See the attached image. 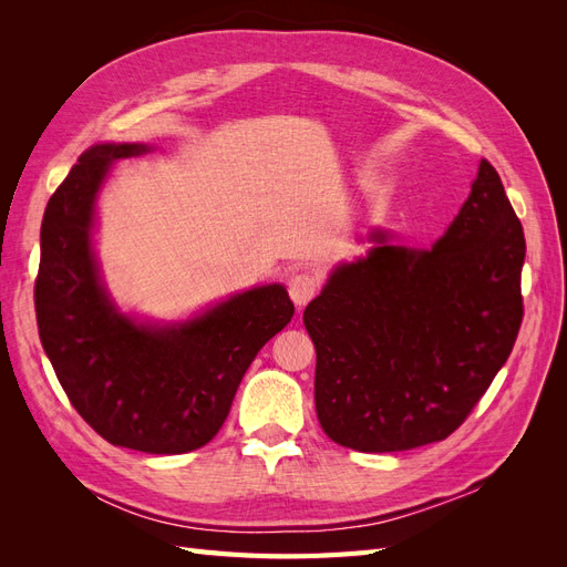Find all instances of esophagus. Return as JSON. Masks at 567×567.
Listing matches in <instances>:
<instances>
[{"label": "esophagus", "instance_id": "34e87169", "mask_svg": "<svg viewBox=\"0 0 567 567\" xmlns=\"http://www.w3.org/2000/svg\"><path fill=\"white\" fill-rule=\"evenodd\" d=\"M317 290H319V277H317V274L307 271V269L290 274L288 293H290V298H293V302L298 307H305L307 302H310L315 298Z\"/></svg>", "mask_w": 567, "mask_h": 567}]
</instances>
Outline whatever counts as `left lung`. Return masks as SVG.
Wrapping results in <instances>:
<instances>
[{
  "label": "left lung",
  "mask_w": 567,
  "mask_h": 567,
  "mask_svg": "<svg viewBox=\"0 0 567 567\" xmlns=\"http://www.w3.org/2000/svg\"><path fill=\"white\" fill-rule=\"evenodd\" d=\"M342 265L305 307L323 433L357 452L450 437L508 359L523 323L525 236L483 158L431 250L388 246Z\"/></svg>",
  "instance_id": "obj_1"
}]
</instances>
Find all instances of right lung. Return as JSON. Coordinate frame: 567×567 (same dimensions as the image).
I'll return each instance as SVG.
<instances>
[{
    "label": "right lung",
    "mask_w": 567,
    "mask_h": 567,
    "mask_svg": "<svg viewBox=\"0 0 567 567\" xmlns=\"http://www.w3.org/2000/svg\"><path fill=\"white\" fill-rule=\"evenodd\" d=\"M144 151V144L92 146L49 198L35 279L38 331L68 400L101 437L146 454H184L217 435L255 354L296 307L274 284L173 329L115 312L90 246L94 198L113 161Z\"/></svg>",
    "instance_id": "1"
}]
</instances>
